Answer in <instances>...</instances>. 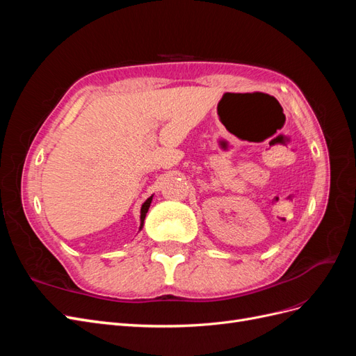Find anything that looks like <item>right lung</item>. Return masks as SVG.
Returning a JSON list of instances; mask_svg holds the SVG:
<instances>
[{"instance_id":"obj_1","label":"right lung","mask_w":356,"mask_h":356,"mask_svg":"<svg viewBox=\"0 0 356 356\" xmlns=\"http://www.w3.org/2000/svg\"><path fill=\"white\" fill-rule=\"evenodd\" d=\"M152 200H153V196H149L144 203H143V207H141V224H139V230H143V227H144V220H145V215H147V212H148V209H149V204H152Z\"/></svg>"}]
</instances>
